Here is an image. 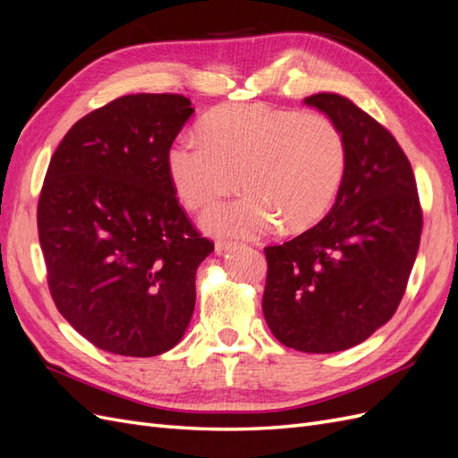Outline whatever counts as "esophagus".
Wrapping results in <instances>:
<instances>
[{
  "label": "esophagus",
  "mask_w": 458,
  "mask_h": 458,
  "mask_svg": "<svg viewBox=\"0 0 458 458\" xmlns=\"http://www.w3.org/2000/svg\"><path fill=\"white\" fill-rule=\"evenodd\" d=\"M239 244L237 242H229V241H217L216 242V254H227V252H233L237 250Z\"/></svg>",
  "instance_id": "34e87169"
}]
</instances>
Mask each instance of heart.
<instances>
[{
	"instance_id": "obj_1",
	"label": "heart",
	"mask_w": 458,
	"mask_h": 458,
	"mask_svg": "<svg viewBox=\"0 0 458 458\" xmlns=\"http://www.w3.org/2000/svg\"><path fill=\"white\" fill-rule=\"evenodd\" d=\"M199 136L182 135L165 152L177 199L204 212L239 185L244 197L219 206L202 225L217 237L256 239L283 225L315 227L335 204L348 165L340 128L318 113L269 105H225L208 113Z\"/></svg>"
}]
</instances>
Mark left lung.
<instances>
[{
  "instance_id": "left-lung-1",
  "label": "left lung",
  "mask_w": 458,
  "mask_h": 458,
  "mask_svg": "<svg viewBox=\"0 0 458 458\" xmlns=\"http://www.w3.org/2000/svg\"><path fill=\"white\" fill-rule=\"evenodd\" d=\"M344 133L348 165L323 221L267 246L261 310L273 336L303 353L353 348L390 321L417 259L422 210L394 135L350 99H303Z\"/></svg>"
}]
</instances>
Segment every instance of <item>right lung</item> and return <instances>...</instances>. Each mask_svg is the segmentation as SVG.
<instances>
[{"instance_id": "right-lung-1", "label": "right lung", "mask_w": 458, "mask_h": 458, "mask_svg": "<svg viewBox=\"0 0 458 458\" xmlns=\"http://www.w3.org/2000/svg\"><path fill=\"white\" fill-rule=\"evenodd\" d=\"M192 113L183 95H123L78 120L49 162L38 233L51 296L108 353H165L195 311L197 269L214 244L191 225L165 170Z\"/></svg>"}]
</instances>
